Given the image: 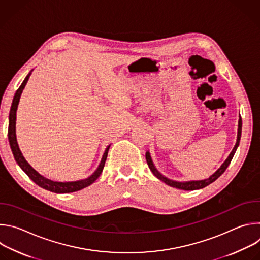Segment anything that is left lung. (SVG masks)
I'll use <instances>...</instances> for the list:
<instances>
[{
  "mask_svg": "<svg viewBox=\"0 0 260 260\" xmlns=\"http://www.w3.org/2000/svg\"><path fill=\"white\" fill-rule=\"evenodd\" d=\"M241 135H242V118L240 116V119H239V125H238V137H237V143L234 147L233 151L231 152V154L229 155V157L225 159V161L221 165V167L213 174L211 175L209 178L207 179H204V180H198V181H187V182H178V181H174V180H171V179H168L167 177H165L164 175H161L157 169L155 168V166L153 165V161L151 159V156H150V153L149 151L146 152V160H147V164H148V167H149V169L151 170V172L153 173V175L158 178L159 180H161L162 182H165L166 184L170 185V186L172 187H175V188H178V189H183V190H196V189H201V188H204L206 186H208L209 184L213 183L215 180H217L222 174H223L226 170V168L230 166L236 151H237V148L240 144V140H241Z\"/></svg>",
  "mask_w": 260,
  "mask_h": 260,
  "instance_id": "obj_1",
  "label": "left lung"
}]
</instances>
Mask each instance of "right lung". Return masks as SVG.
I'll return each mask as SVG.
<instances>
[{"label":"right lung","mask_w":260,"mask_h":260,"mask_svg":"<svg viewBox=\"0 0 260 260\" xmlns=\"http://www.w3.org/2000/svg\"><path fill=\"white\" fill-rule=\"evenodd\" d=\"M30 76V73L25 77V79L23 80V82L21 83V85L19 86V88L16 90L13 101H12V105H11V109H10V113H9V126H8V139H9V144L11 147L12 153L14 155V158L16 160V162L18 164V166L22 169V171L37 184L39 185L40 187L55 192V193H69V192H75L78 190H81L87 186H89L90 184H92L102 174L106 159H107V155H108V151L110 145L106 148L105 153L102 157L101 164L98 167V169L95 170V172L89 176L86 179L83 180H79V181H74V182H56V181H52L49 180L45 177H43L42 175H40L38 172H37L35 169H32L28 162L24 159L18 144H17V140H16V133H15V124H16V110L18 107V103H19V99L20 95L22 93V90L28 80Z\"/></svg>","instance_id":"obj_1"}]
</instances>
